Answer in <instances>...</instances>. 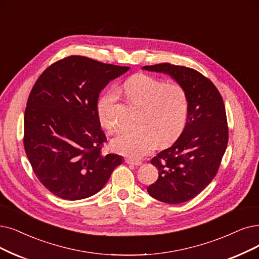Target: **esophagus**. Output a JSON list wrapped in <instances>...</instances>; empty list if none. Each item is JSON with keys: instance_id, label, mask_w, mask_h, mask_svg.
I'll list each match as a JSON object with an SVG mask.
<instances>
[{"instance_id": "obj_1", "label": "esophagus", "mask_w": 259, "mask_h": 259, "mask_svg": "<svg viewBox=\"0 0 259 259\" xmlns=\"http://www.w3.org/2000/svg\"><path fill=\"white\" fill-rule=\"evenodd\" d=\"M125 162L128 163V164H133V165H141L142 164L141 161L134 160V159H131V158H125Z\"/></svg>"}]
</instances>
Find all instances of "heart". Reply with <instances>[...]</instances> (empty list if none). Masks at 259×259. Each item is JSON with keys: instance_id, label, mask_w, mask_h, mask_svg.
<instances>
[{"instance_id": "1", "label": "heart", "mask_w": 259, "mask_h": 259, "mask_svg": "<svg viewBox=\"0 0 259 259\" xmlns=\"http://www.w3.org/2000/svg\"><path fill=\"white\" fill-rule=\"evenodd\" d=\"M124 95L140 107L138 125L121 130L111 140V148L132 158L148 155L158 143L167 147L183 133L188 117L189 101L185 88L177 81L163 80L148 74H135L123 84ZM118 101L116 90L107 91L98 102L101 124L108 131L117 127L113 108Z\"/></svg>"}]
</instances>
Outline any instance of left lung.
Instances as JSON below:
<instances>
[{
	"label": "left lung",
	"instance_id": "obj_1",
	"mask_svg": "<svg viewBox=\"0 0 259 259\" xmlns=\"http://www.w3.org/2000/svg\"><path fill=\"white\" fill-rule=\"evenodd\" d=\"M142 69L169 74L187 92L185 128L172 147L152 158L158 179L148 187L154 199L168 204L187 202L215 177L229 141L223 99L213 82L199 71L163 63Z\"/></svg>",
	"mask_w": 259,
	"mask_h": 259
}]
</instances>
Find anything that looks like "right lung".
Here are the masks:
<instances>
[{"mask_svg": "<svg viewBox=\"0 0 259 259\" xmlns=\"http://www.w3.org/2000/svg\"><path fill=\"white\" fill-rule=\"evenodd\" d=\"M128 69L71 55L36 80L24 112V150L37 179L58 198L96 194L122 163L120 155L102 154L107 139L97 105L100 92Z\"/></svg>", "mask_w": 259, "mask_h": 259, "instance_id": "right-lung-1", "label": "right lung"}]
</instances>
